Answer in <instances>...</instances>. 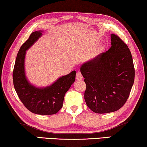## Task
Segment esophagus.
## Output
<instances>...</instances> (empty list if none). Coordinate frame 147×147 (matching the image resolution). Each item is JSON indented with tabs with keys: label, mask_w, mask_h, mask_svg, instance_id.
Masks as SVG:
<instances>
[{
	"label": "esophagus",
	"mask_w": 147,
	"mask_h": 147,
	"mask_svg": "<svg viewBox=\"0 0 147 147\" xmlns=\"http://www.w3.org/2000/svg\"><path fill=\"white\" fill-rule=\"evenodd\" d=\"M76 79L78 80H82L83 79V76H82V74H81L80 71H78L77 73H76Z\"/></svg>",
	"instance_id": "34e87169"
}]
</instances>
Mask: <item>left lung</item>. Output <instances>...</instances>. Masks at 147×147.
<instances>
[{
    "label": "left lung",
    "instance_id": "obj_1",
    "mask_svg": "<svg viewBox=\"0 0 147 147\" xmlns=\"http://www.w3.org/2000/svg\"><path fill=\"white\" fill-rule=\"evenodd\" d=\"M111 47L82 65L86 89L84 99L96 113H108L124 105L135 80V67L128 46L111 34Z\"/></svg>",
    "mask_w": 147,
    "mask_h": 147
}]
</instances>
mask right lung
<instances>
[{"label": "right lung", "mask_w": 147, "mask_h": 147, "mask_svg": "<svg viewBox=\"0 0 147 147\" xmlns=\"http://www.w3.org/2000/svg\"><path fill=\"white\" fill-rule=\"evenodd\" d=\"M42 31L34 32L21 46L17 54L13 70V84L17 95L30 111L48 115L58 113L62 107L65 93L75 82L76 71L58 78L45 88H37L30 84L25 74L24 59L26 50L41 37Z\"/></svg>", "instance_id": "obj_1"}]
</instances>
